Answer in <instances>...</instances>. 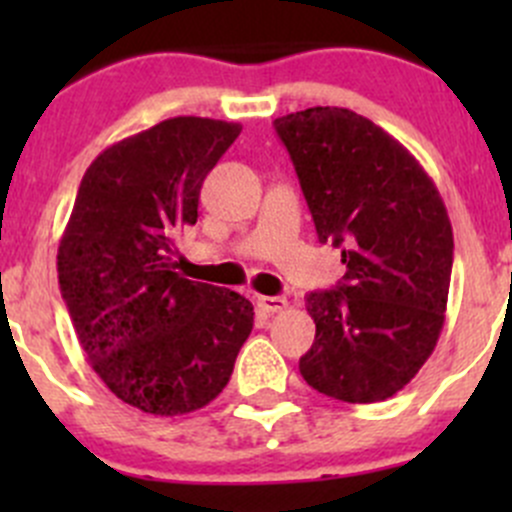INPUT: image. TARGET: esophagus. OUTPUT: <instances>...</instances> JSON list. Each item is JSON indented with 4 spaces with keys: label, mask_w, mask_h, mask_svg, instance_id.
<instances>
[{
    "label": "esophagus",
    "mask_w": 512,
    "mask_h": 512,
    "mask_svg": "<svg viewBox=\"0 0 512 512\" xmlns=\"http://www.w3.org/2000/svg\"><path fill=\"white\" fill-rule=\"evenodd\" d=\"M257 307H260L265 314H275V312H282V309L287 307V299L285 297H257Z\"/></svg>",
    "instance_id": "esophagus-1"
}]
</instances>
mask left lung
I'll return each mask as SVG.
<instances>
[{
	"mask_svg": "<svg viewBox=\"0 0 512 512\" xmlns=\"http://www.w3.org/2000/svg\"><path fill=\"white\" fill-rule=\"evenodd\" d=\"M319 242L342 247L347 275L307 294L317 324L299 359L312 389L347 404L394 396L443 329L453 230L418 160L369 118L314 106L275 118Z\"/></svg>",
	"mask_w": 512,
	"mask_h": 512,
	"instance_id": "obj_1",
	"label": "left lung"
}]
</instances>
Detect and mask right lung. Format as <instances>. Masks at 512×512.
<instances>
[{
	"instance_id": "add662e5",
	"label": "right lung",
	"mask_w": 512,
	"mask_h": 512,
	"mask_svg": "<svg viewBox=\"0 0 512 512\" xmlns=\"http://www.w3.org/2000/svg\"><path fill=\"white\" fill-rule=\"evenodd\" d=\"M240 123L178 116L113 143L76 193L59 242V287L98 379L133 409L180 416L230 381L252 302L185 280L173 242L198 223L203 180Z\"/></svg>"
}]
</instances>
